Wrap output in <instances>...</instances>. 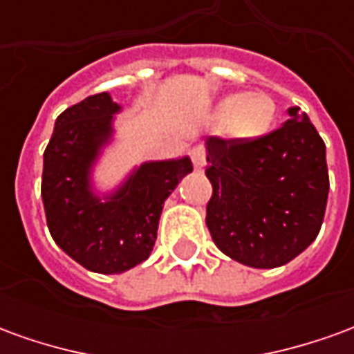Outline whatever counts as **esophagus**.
Wrapping results in <instances>:
<instances>
[{
	"instance_id": "1",
	"label": "esophagus",
	"mask_w": 354,
	"mask_h": 354,
	"mask_svg": "<svg viewBox=\"0 0 354 354\" xmlns=\"http://www.w3.org/2000/svg\"><path fill=\"white\" fill-rule=\"evenodd\" d=\"M192 161L197 172H203V170H205V165H207V155H205V149H203V147H193Z\"/></svg>"
}]
</instances>
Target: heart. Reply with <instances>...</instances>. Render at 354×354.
Wrapping results in <instances>:
<instances>
[{
	"label": "heart",
	"instance_id": "1",
	"mask_svg": "<svg viewBox=\"0 0 354 354\" xmlns=\"http://www.w3.org/2000/svg\"><path fill=\"white\" fill-rule=\"evenodd\" d=\"M216 117L223 121L230 136L254 140L269 132L277 117V102L266 91L227 94L216 106Z\"/></svg>",
	"mask_w": 354,
	"mask_h": 354
}]
</instances>
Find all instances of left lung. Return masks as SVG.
<instances>
[{
    "label": "left lung",
    "mask_w": 354,
    "mask_h": 354,
    "mask_svg": "<svg viewBox=\"0 0 354 354\" xmlns=\"http://www.w3.org/2000/svg\"><path fill=\"white\" fill-rule=\"evenodd\" d=\"M207 225L231 260L256 269L292 261L317 239L326 210V146L299 108L281 129L248 142L210 136Z\"/></svg>",
    "instance_id": "1"
}]
</instances>
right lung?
Returning a JSON list of instances; mask_svg holds the SVG:
<instances>
[{
    "label": "right lung",
    "instance_id": "1",
    "mask_svg": "<svg viewBox=\"0 0 354 354\" xmlns=\"http://www.w3.org/2000/svg\"><path fill=\"white\" fill-rule=\"evenodd\" d=\"M121 106L109 93L64 109L43 153L41 197L55 243L93 273H124L149 258L162 205L193 170L184 155L147 161L111 192L96 189L93 172L113 142Z\"/></svg>",
    "mask_w": 354,
    "mask_h": 354
}]
</instances>
